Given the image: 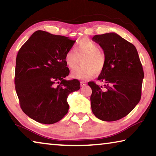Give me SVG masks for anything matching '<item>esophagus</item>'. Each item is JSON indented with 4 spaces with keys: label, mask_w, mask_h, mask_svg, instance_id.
<instances>
[{
    "label": "esophagus",
    "mask_w": 156,
    "mask_h": 156,
    "mask_svg": "<svg viewBox=\"0 0 156 156\" xmlns=\"http://www.w3.org/2000/svg\"><path fill=\"white\" fill-rule=\"evenodd\" d=\"M86 85V83H84V82H80V86L81 87H84Z\"/></svg>",
    "instance_id": "1"
}]
</instances>
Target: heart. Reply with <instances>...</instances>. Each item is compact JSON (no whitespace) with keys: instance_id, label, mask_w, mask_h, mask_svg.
<instances>
[{"instance_id":"1","label":"heart","mask_w":156,"mask_h":156,"mask_svg":"<svg viewBox=\"0 0 156 156\" xmlns=\"http://www.w3.org/2000/svg\"><path fill=\"white\" fill-rule=\"evenodd\" d=\"M84 57L81 65L83 67L72 70L71 76L73 78L87 80L96 73L103 71L106 65V57L100 50V46L90 39H83L76 44L75 50L71 49L65 55V62L69 69L78 65L79 58Z\"/></svg>"}]
</instances>
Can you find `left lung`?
<instances>
[{
    "instance_id": "left-lung-1",
    "label": "left lung",
    "mask_w": 156,
    "mask_h": 156,
    "mask_svg": "<svg viewBox=\"0 0 156 156\" xmlns=\"http://www.w3.org/2000/svg\"><path fill=\"white\" fill-rule=\"evenodd\" d=\"M106 57V65L98 80L88 83L92 90L91 110L98 119L112 122L128 115L138 104L144 72L136 47L115 33L95 35Z\"/></svg>"
}]
</instances>
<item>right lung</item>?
<instances>
[{"mask_svg":"<svg viewBox=\"0 0 156 156\" xmlns=\"http://www.w3.org/2000/svg\"><path fill=\"white\" fill-rule=\"evenodd\" d=\"M76 41L38 30L18 52L15 88L23 112L45 125L58 122L67 114L69 94L80 89L76 79L65 78L69 69L65 55Z\"/></svg>","mask_w":156,"mask_h":156,"instance_id":"obj_1","label":"right lung"}]
</instances>
